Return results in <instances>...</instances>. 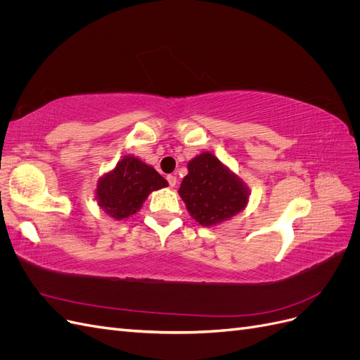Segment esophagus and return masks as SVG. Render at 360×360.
I'll return each instance as SVG.
<instances>
[{"label":"esophagus","mask_w":360,"mask_h":360,"mask_svg":"<svg viewBox=\"0 0 360 360\" xmlns=\"http://www.w3.org/2000/svg\"><path fill=\"white\" fill-rule=\"evenodd\" d=\"M167 180H168V184H169L171 188H174L177 184V177L176 176H168Z\"/></svg>","instance_id":"34e87169"}]
</instances>
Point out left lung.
Segmentation results:
<instances>
[{
  "instance_id": "8db88e82",
  "label": "left lung",
  "mask_w": 360,
  "mask_h": 360,
  "mask_svg": "<svg viewBox=\"0 0 360 360\" xmlns=\"http://www.w3.org/2000/svg\"><path fill=\"white\" fill-rule=\"evenodd\" d=\"M188 169L179 193L200 225H217L246 207L249 197L246 184L209 151L193 158Z\"/></svg>"
}]
</instances>
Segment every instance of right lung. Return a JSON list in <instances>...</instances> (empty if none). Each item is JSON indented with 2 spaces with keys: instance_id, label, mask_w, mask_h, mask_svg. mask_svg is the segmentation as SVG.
Listing matches in <instances>:
<instances>
[{
  "instance_id": "right-lung-1",
  "label": "right lung",
  "mask_w": 360,
  "mask_h": 360,
  "mask_svg": "<svg viewBox=\"0 0 360 360\" xmlns=\"http://www.w3.org/2000/svg\"><path fill=\"white\" fill-rule=\"evenodd\" d=\"M167 186L168 181L153 167L124 156L97 183L96 198L108 216L120 221L135 214L151 192Z\"/></svg>"
}]
</instances>
